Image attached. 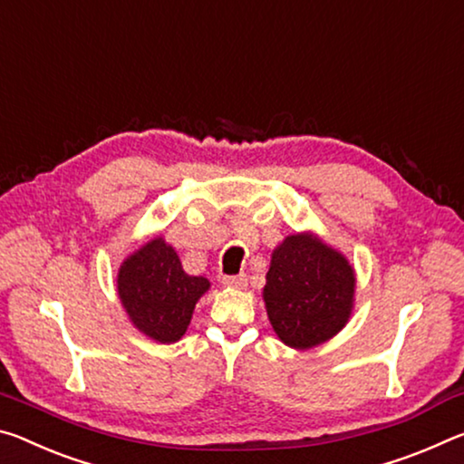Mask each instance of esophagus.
I'll return each instance as SVG.
<instances>
[{
  "label": "esophagus",
  "mask_w": 464,
  "mask_h": 464,
  "mask_svg": "<svg viewBox=\"0 0 464 464\" xmlns=\"http://www.w3.org/2000/svg\"><path fill=\"white\" fill-rule=\"evenodd\" d=\"M226 287H237V290H245L246 287V276L245 273H238V276H227L222 279Z\"/></svg>",
  "instance_id": "obj_1"
}]
</instances>
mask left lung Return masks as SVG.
Returning a JSON list of instances; mask_svg holds the SVG:
<instances>
[{
	"label": "left lung",
	"mask_w": 464,
	"mask_h": 464,
	"mask_svg": "<svg viewBox=\"0 0 464 464\" xmlns=\"http://www.w3.org/2000/svg\"><path fill=\"white\" fill-rule=\"evenodd\" d=\"M263 300L287 347L313 349L335 337L352 316L355 269L318 234H290L273 248Z\"/></svg>",
	"instance_id": "1"
}]
</instances>
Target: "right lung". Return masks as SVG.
Listing matches in <instances>:
<instances>
[{"label":"right lung","instance_id":"add662e5","mask_svg":"<svg viewBox=\"0 0 464 464\" xmlns=\"http://www.w3.org/2000/svg\"><path fill=\"white\" fill-rule=\"evenodd\" d=\"M209 279L188 276L177 250L156 237L121 263L117 294L127 318L141 335L170 345L185 335L195 304L209 290Z\"/></svg>","mask_w":464,"mask_h":464}]
</instances>
